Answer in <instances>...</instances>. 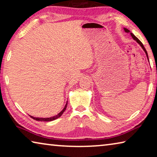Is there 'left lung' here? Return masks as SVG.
Instances as JSON below:
<instances>
[{
	"label": "left lung",
	"mask_w": 157,
	"mask_h": 157,
	"mask_svg": "<svg viewBox=\"0 0 157 157\" xmlns=\"http://www.w3.org/2000/svg\"><path fill=\"white\" fill-rule=\"evenodd\" d=\"M124 29V32H125V33H129V30H128V29H127V28H123ZM130 34H131V36H132V37L133 38V39H134V40H135L136 41L138 44H139L140 46H141V48H143V50H144L145 51V54H146V56H147V59L149 60V59H148V55H147V51H146V50H145V47H144V46H143V44L141 43V41H140L139 39L137 38V37L134 35V34H133L132 33H130Z\"/></svg>",
	"instance_id": "obj_1"
}]
</instances>
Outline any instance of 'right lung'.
<instances>
[{
  "label": "right lung",
  "mask_w": 157,
  "mask_h": 157,
  "mask_svg": "<svg viewBox=\"0 0 157 157\" xmlns=\"http://www.w3.org/2000/svg\"><path fill=\"white\" fill-rule=\"evenodd\" d=\"M67 104H68V101H66V105L64 108L63 109L60 111V112L57 114V115L55 116H52V117H50V118H36V117H34V116H30L32 118H33L34 120H36V121H46V122H48V121H52L54 120H56L58 118H59V117L62 115L63 113L64 112L66 107H67Z\"/></svg>",
  "instance_id": "1"
}]
</instances>
